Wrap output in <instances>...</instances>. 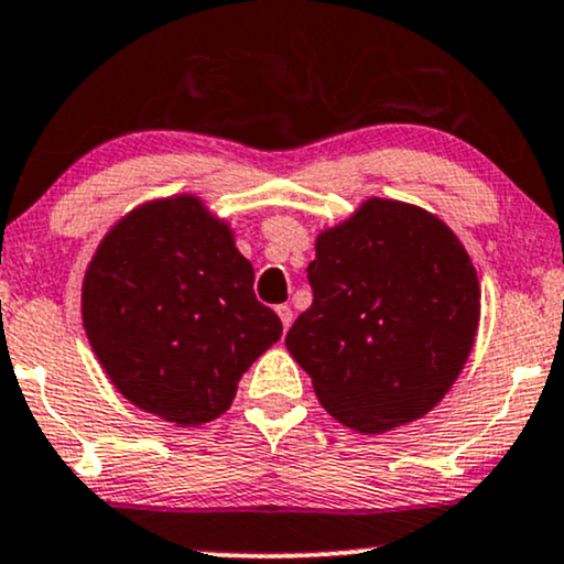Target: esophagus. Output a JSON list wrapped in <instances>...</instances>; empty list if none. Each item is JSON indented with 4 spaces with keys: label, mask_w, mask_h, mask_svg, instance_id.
Here are the masks:
<instances>
[{
    "label": "esophagus",
    "mask_w": 564,
    "mask_h": 564,
    "mask_svg": "<svg viewBox=\"0 0 564 564\" xmlns=\"http://www.w3.org/2000/svg\"><path fill=\"white\" fill-rule=\"evenodd\" d=\"M275 312H278V317H281V323H283V330H289L291 321H294V310H291L289 304H281V307H275Z\"/></svg>",
    "instance_id": "34e87169"
}]
</instances>
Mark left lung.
Listing matches in <instances>:
<instances>
[{"label": "left lung", "instance_id": "left-lung-1", "mask_svg": "<svg viewBox=\"0 0 564 564\" xmlns=\"http://www.w3.org/2000/svg\"><path fill=\"white\" fill-rule=\"evenodd\" d=\"M312 307L286 334L321 404L357 433L429 415L463 372L480 321L470 254L441 217L370 196L317 234Z\"/></svg>", "mask_w": 564, "mask_h": 564}]
</instances>
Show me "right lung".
<instances>
[{"instance_id":"1","label":"right lung","mask_w":564,"mask_h":564,"mask_svg":"<svg viewBox=\"0 0 564 564\" xmlns=\"http://www.w3.org/2000/svg\"><path fill=\"white\" fill-rule=\"evenodd\" d=\"M228 220L194 194L152 199L99 241L80 289L84 328L128 402L178 429L220 417L283 325L254 296Z\"/></svg>"}]
</instances>
